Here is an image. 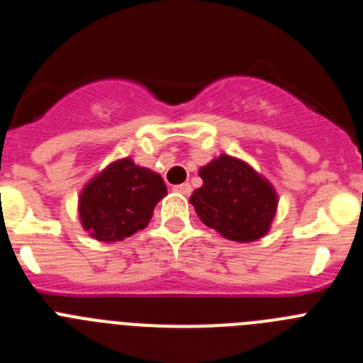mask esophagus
Returning <instances> with one entry per match:
<instances>
[{
    "instance_id": "esophagus-1",
    "label": "esophagus",
    "mask_w": 363,
    "mask_h": 363,
    "mask_svg": "<svg viewBox=\"0 0 363 363\" xmlns=\"http://www.w3.org/2000/svg\"><path fill=\"white\" fill-rule=\"evenodd\" d=\"M174 191L179 192V194H185V196H189V194L192 192V189H191V185H189V184H179V185H176Z\"/></svg>"
}]
</instances>
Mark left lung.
<instances>
[{
    "label": "left lung",
    "mask_w": 363,
    "mask_h": 363,
    "mask_svg": "<svg viewBox=\"0 0 363 363\" xmlns=\"http://www.w3.org/2000/svg\"><path fill=\"white\" fill-rule=\"evenodd\" d=\"M203 185L191 203L205 225L233 242H255L271 227L278 198L267 179L251 165L227 154L200 169Z\"/></svg>",
    "instance_id": "1"
}]
</instances>
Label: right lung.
Instances as JSON below:
<instances>
[{
    "label": "right lung",
    "instance_id": "1",
    "mask_svg": "<svg viewBox=\"0 0 363 363\" xmlns=\"http://www.w3.org/2000/svg\"><path fill=\"white\" fill-rule=\"evenodd\" d=\"M167 194L162 176L130 158L99 172L79 194L83 229L99 242H120L149 225L152 211Z\"/></svg>",
    "mask_w": 363,
    "mask_h": 363
}]
</instances>
